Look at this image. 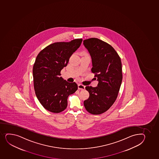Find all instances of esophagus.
<instances>
[{"mask_svg": "<svg viewBox=\"0 0 159 159\" xmlns=\"http://www.w3.org/2000/svg\"><path fill=\"white\" fill-rule=\"evenodd\" d=\"M78 89H81V90H84L85 89V86L81 84H79L78 85Z\"/></svg>", "mask_w": 159, "mask_h": 159, "instance_id": "esophagus-1", "label": "esophagus"}]
</instances>
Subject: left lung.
Wrapping results in <instances>:
<instances>
[{
  "label": "left lung",
  "instance_id": "1",
  "mask_svg": "<svg viewBox=\"0 0 159 159\" xmlns=\"http://www.w3.org/2000/svg\"><path fill=\"white\" fill-rule=\"evenodd\" d=\"M92 61L91 71L98 81L97 87L87 86L89 97L84 101L85 109L92 115L106 112L114 103L122 80L121 59L111 45L98 38L84 40Z\"/></svg>",
  "mask_w": 159,
  "mask_h": 159
}]
</instances>
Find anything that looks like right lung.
Segmentation results:
<instances>
[{"label":"right lung","mask_w":159,"mask_h":159,"mask_svg":"<svg viewBox=\"0 0 159 159\" xmlns=\"http://www.w3.org/2000/svg\"><path fill=\"white\" fill-rule=\"evenodd\" d=\"M82 39L53 43L44 48L36 57L33 67L35 93L41 105L51 112L59 113L67 108V99L78 89L77 84L61 77L69 58L80 46Z\"/></svg>","instance_id":"1"}]
</instances>
